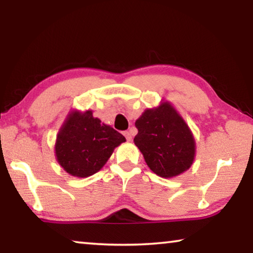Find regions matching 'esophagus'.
<instances>
[{"label":"esophagus","mask_w":253,"mask_h":253,"mask_svg":"<svg viewBox=\"0 0 253 253\" xmlns=\"http://www.w3.org/2000/svg\"><path fill=\"white\" fill-rule=\"evenodd\" d=\"M124 136L126 137L127 140H131V139H132V131H131V130L124 131Z\"/></svg>","instance_id":"1"}]
</instances>
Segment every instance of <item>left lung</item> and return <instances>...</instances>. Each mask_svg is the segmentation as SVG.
Returning <instances> with one entry per match:
<instances>
[{
  "label": "left lung",
  "mask_w": 253,
  "mask_h": 253,
  "mask_svg": "<svg viewBox=\"0 0 253 253\" xmlns=\"http://www.w3.org/2000/svg\"><path fill=\"white\" fill-rule=\"evenodd\" d=\"M134 143L145 162L162 177H173L191 168L195 142L185 122L168 102L147 109L137 119Z\"/></svg>",
  "instance_id": "left-lung-1"
}]
</instances>
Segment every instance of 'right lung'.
I'll return each instance as SVG.
<instances>
[{"instance_id":"add662e5","label":"right lung","mask_w":253,"mask_h":253,"mask_svg":"<svg viewBox=\"0 0 253 253\" xmlns=\"http://www.w3.org/2000/svg\"><path fill=\"white\" fill-rule=\"evenodd\" d=\"M126 142L125 137L113 127L93 118L90 110L71 113L60 129L55 155L67 173L87 177L106 164L114 148Z\"/></svg>"}]
</instances>
